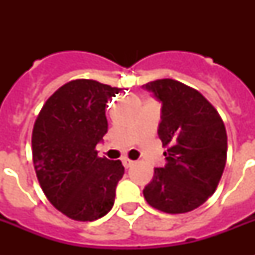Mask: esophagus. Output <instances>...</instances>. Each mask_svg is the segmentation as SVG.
Segmentation results:
<instances>
[{"instance_id": "1", "label": "esophagus", "mask_w": 255, "mask_h": 255, "mask_svg": "<svg viewBox=\"0 0 255 255\" xmlns=\"http://www.w3.org/2000/svg\"><path fill=\"white\" fill-rule=\"evenodd\" d=\"M122 161H123L124 168H129V167H131V165H133V163H135V161H132V160L127 159V157H124V159L122 160Z\"/></svg>"}]
</instances>
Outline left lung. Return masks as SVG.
Wrapping results in <instances>:
<instances>
[{
  "label": "left lung",
  "mask_w": 255,
  "mask_h": 255,
  "mask_svg": "<svg viewBox=\"0 0 255 255\" xmlns=\"http://www.w3.org/2000/svg\"><path fill=\"white\" fill-rule=\"evenodd\" d=\"M161 103L157 128L167 164L155 168L143 189L147 202L165 213H186L214 193L226 164L228 136L216 108L194 88L173 79L144 85Z\"/></svg>",
  "instance_id": "8db88e82"
}]
</instances>
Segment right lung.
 Instances as JSON below:
<instances>
[{"label": "right lung", "mask_w": 255, "mask_h": 255, "mask_svg": "<svg viewBox=\"0 0 255 255\" xmlns=\"http://www.w3.org/2000/svg\"><path fill=\"white\" fill-rule=\"evenodd\" d=\"M120 88L77 79L58 88L34 124L31 147L38 181L59 212L77 221L103 217L124 174L120 160L99 157L107 133L106 104Z\"/></svg>", "instance_id": "1"}]
</instances>
